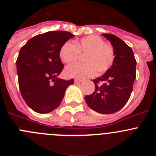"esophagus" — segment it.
Returning a JSON list of instances; mask_svg holds the SVG:
<instances>
[{"label":"esophagus","mask_w":156,"mask_h":156,"mask_svg":"<svg viewBox=\"0 0 156 156\" xmlns=\"http://www.w3.org/2000/svg\"><path fill=\"white\" fill-rule=\"evenodd\" d=\"M75 83H80L82 82V80H80V79H75Z\"/></svg>","instance_id":"34e87169"}]
</instances>
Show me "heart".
<instances>
[{"label": "heart", "instance_id": "obj_1", "mask_svg": "<svg viewBox=\"0 0 156 156\" xmlns=\"http://www.w3.org/2000/svg\"><path fill=\"white\" fill-rule=\"evenodd\" d=\"M80 54L86 55L84 63H76L67 66L65 73L69 77L83 79L94 76L109 69L115 61V49L112 45L105 43L97 35L83 37L72 44L65 43L62 46L59 56L65 63H71L78 60Z\"/></svg>", "mask_w": 156, "mask_h": 156}]
</instances>
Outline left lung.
Returning <instances> with one entry per match:
<instances>
[{
	"label": "left lung",
	"instance_id": "obj_1",
	"mask_svg": "<svg viewBox=\"0 0 156 156\" xmlns=\"http://www.w3.org/2000/svg\"><path fill=\"white\" fill-rule=\"evenodd\" d=\"M115 49L113 65L102 76L93 80L95 90L85 96L87 105L102 114L118 112L126 104L136 79V59L132 49L116 36L103 34ZM102 82L100 85L99 83Z\"/></svg>",
	"mask_w": 156,
	"mask_h": 156
}]
</instances>
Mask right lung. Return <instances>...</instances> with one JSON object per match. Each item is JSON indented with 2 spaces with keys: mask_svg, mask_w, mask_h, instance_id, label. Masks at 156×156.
I'll use <instances>...</instances> for the list:
<instances>
[{
  "mask_svg": "<svg viewBox=\"0 0 156 156\" xmlns=\"http://www.w3.org/2000/svg\"><path fill=\"white\" fill-rule=\"evenodd\" d=\"M74 35L66 31H50L29 40L19 51L16 60L19 87L23 99L38 113L57 108L73 79L58 76L64 68L59 56L62 46Z\"/></svg>",
  "mask_w": 156,
  "mask_h": 156,
  "instance_id": "add662e5",
  "label": "right lung"
}]
</instances>
